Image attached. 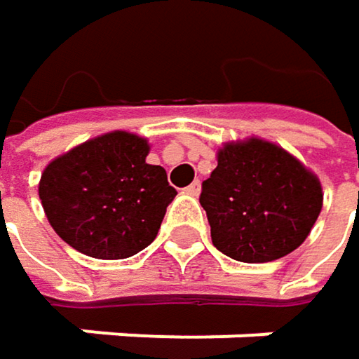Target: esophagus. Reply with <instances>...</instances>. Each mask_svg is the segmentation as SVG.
<instances>
[{
  "mask_svg": "<svg viewBox=\"0 0 359 359\" xmlns=\"http://www.w3.org/2000/svg\"><path fill=\"white\" fill-rule=\"evenodd\" d=\"M199 189H201V184H199V180H195V182H191V184L184 189V193H187V195H193V197H197V195H199Z\"/></svg>",
  "mask_w": 359,
  "mask_h": 359,
  "instance_id": "esophagus-1",
  "label": "esophagus"
}]
</instances>
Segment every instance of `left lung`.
Instances as JSON below:
<instances>
[{
  "label": "left lung",
  "instance_id": "left-lung-1",
  "mask_svg": "<svg viewBox=\"0 0 359 359\" xmlns=\"http://www.w3.org/2000/svg\"><path fill=\"white\" fill-rule=\"evenodd\" d=\"M216 160L199 197L216 250L237 262L264 264L308 239L324 193L306 164L259 137L224 143Z\"/></svg>",
  "mask_w": 359,
  "mask_h": 359
}]
</instances>
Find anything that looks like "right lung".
Returning <instances> with one entry per match:
<instances>
[{"mask_svg":"<svg viewBox=\"0 0 359 359\" xmlns=\"http://www.w3.org/2000/svg\"><path fill=\"white\" fill-rule=\"evenodd\" d=\"M149 149L145 137L111 130L53 158L39 180L51 229L97 259H124L145 250L177 195L166 170L145 162Z\"/></svg>","mask_w":359,"mask_h":359,"instance_id":"obj_1","label":"right lung"}]
</instances>
